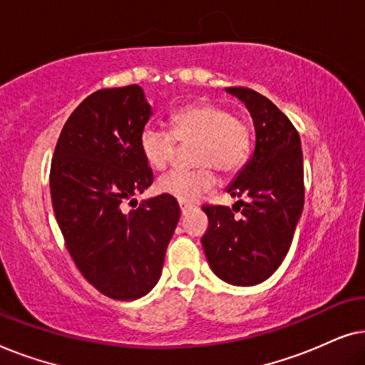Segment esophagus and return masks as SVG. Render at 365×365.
Segmentation results:
<instances>
[{"instance_id":"1","label":"esophagus","mask_w":365,"mask_h":365,"mask_svg":"<svg viewBox=\"0 0 365 365\" xmlns=\"http://www.w3.org/2000/svg\"><path fill=\"white\" fill-rule=\"evenodd\" d=\"M179 207H181V212L186 214V211H189L191 209V206L189 204H184V202H179Z\"/></svg>"}]
</instances>
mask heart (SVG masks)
<instances>
[{"mask_svg": "<svg viewBox=\"0 0 365 365\" xmlns=\"http://www.w3.org/2000/svg\"><path fill=\"white\" fill-rule=\"evenodd\" d=\"M252 128L247 119L217 103H192L169 116V131L146 124L139 133V151L153 169H164L173 161L179 144H191L196 169H176L158 179L159 192L179 202H196L216 186L214 168L234 174L252 153Z\"/></svg>", "mask_w": 365, "mask_h": 365, "instance_id": "1", "label": "heart"}]
</instances>
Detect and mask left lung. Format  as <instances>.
<instances>
[{
  "instance_id": "8db88e82",
  "label": "left lung",
  "mask_w": 365,
  "mask_h": 365,
  "mask_svg": "<svg viewBox=\"0 0 365 365\" xmlns=\"http://www.w3.org/2000/svg\"><path fill=\"white\" fill-rule=\"evenodd\" d=\"M227 91L246 103L256 149L227 191L246 197L232 209L204 204L209 226L201 237L209 266L222 281L254 286L281 266L304 207L301 138L272 101L251 88ZM234 212H241L239 217Z\"/></svg>"
}]
</instances>
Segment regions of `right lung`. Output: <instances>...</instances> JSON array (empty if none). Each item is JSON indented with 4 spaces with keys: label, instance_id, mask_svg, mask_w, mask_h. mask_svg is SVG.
<instances>
[{
    "label": "right lung",
    "instance_id": "right-lung-1",
    "mask_svg": "<svg viewBox=\"0 0 365 365\" xmlns=\"http://www.w3.org/2000/svg\"><path fill=\"white\" fill-rule=\"evenodd\" d=\"M149 116L138 84L89 94L64 124L49 171L68 252L89 284L118 301L156 286L181 216L176 199L166 194L129 212L123 209L153 182L138 143Z\"/></svg>",
    "mask_w": 365,
    "mask_h": 365
}]
</instances>
